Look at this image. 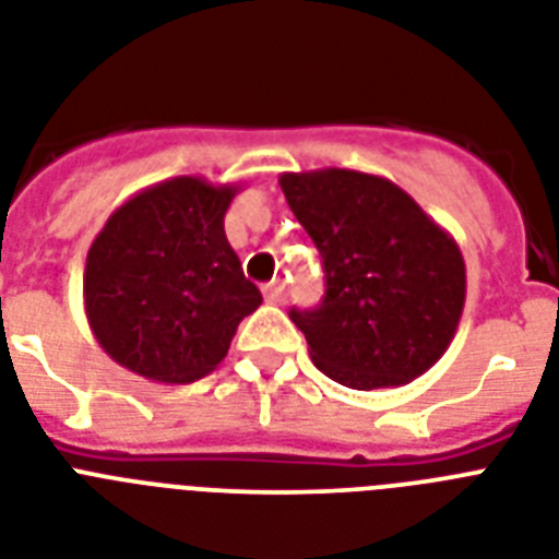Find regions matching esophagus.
<instances>
[{
  "label": "esophagus",
  "instance_id": "34e87169",
  "mask_svg": "<svg viewBox=\"0 0 559 559\" xmlns=\"http://www.w3.org/2000/svg\"><path fill=\"white\" fill-rule=\"evenodd\" d=\"M285 297H288V294H285V283H280V280H276V283L265 285V299H269L271 306H283Z\"/></svg>",
  "mask_w": 559,
  "mask_h": 559
}]
</instances>
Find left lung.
Masks as SVG:
<instances>
[{
    "instance_id": "1",
    "label": "left lung",
    "mask_w": 559,
    "mask_h": 559,
    "mask_svg": "<svg viewBox=\"0 0 559 559\" xmlns=\"http://www.w3.org/2000/svg\"><path fill=\"white\" fill-rule=\"evenodd\" d=\"M322 257L325 297L290 308L313 366L357 391L426 373L451 345L465 306V262L449 230L391 179L348 168L280 177Z\"/></svg>"
}]
</instances>
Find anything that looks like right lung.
<instances>
[{"mask_svg": "<svg viewBox=\"0 0 559 559\" xmlns=\"http://www.w3.org/2000/svg\"><path fill=\"white\" fill-rule=\"evenodd\" d=\"M239 186L170 177L108 216L85 262L87 325L114 362L156 382H193L260 308L225 237Z\"/></svg>", "mask_w": 559, "mask_h": 559, "instance_id": "obj_1", "label": "right lung"}]
</instances>
